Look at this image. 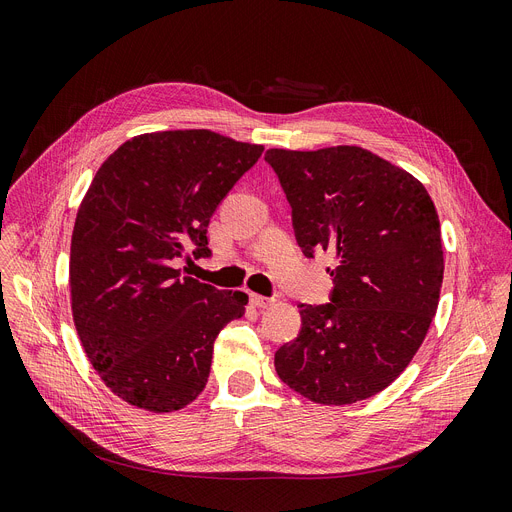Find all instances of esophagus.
Segmentation results:
<instances>
[{
  "mask_svg": "<svg viewBox=\"0 0 512 512\" xmlns=\"http://www.w3.org/2000/svg\"><path fill=\"white\" fill-rule=\"evenodd\" d=\"M251 303L259 309H268L274 305V299H268V297H261V295H251Z\"/></svg>",
  "mask_w": 512,
  "mask_h": 512,
  "instance_id": "34e87169",
  "label": "esophagus"
}]
</instances>
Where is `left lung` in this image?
<instances>
[{"label": "left lung", "mask_w": 512, "mask_h": 512, "mask_svg": "<svg viewBox=\"0 0 512 512\" xmlns=\"http://www.w3.org/2000/svg\"><path fill=\"white\" fill-rule=\"evenodd\" d=\"M293 209L305 257L335 255L332 301L301 305V332L276 372L322 406L387 389L412 362L437 311L441 228L427 188L360 146L265 152Z\"/></svg>", "instance_id": "obj_1"}]
</instances>
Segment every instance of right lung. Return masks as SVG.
<instances>
[{"instance_id": "1", "label": "right lung", "mask_w": 512, "mask_h": 512, "mask_svg": "<svg viewBox=\"0 0 512 512\" xmlns=\"http://www.w3.org/2000/svg\"><path fill=\"white\" fill-rule=\"evenodd\" d=\"M263 146L209 129L142 133L102 163L71 238V309L87 360L123 402L154 414L203 393L213 343L247 293L182 276L207 257L209 219Z\"/></svg>"}]
</instances>
